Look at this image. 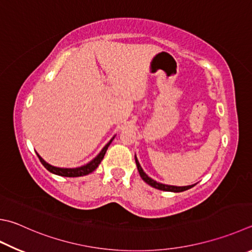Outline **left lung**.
Masks as SVG:
<instances>
[{"label":"left lung","mask_w":252,"mask_h":252,"mask_svg":"<svg viewBox=\"0 0 252 252\" xmlns=\"http://www.w3.org/2000/svg\"><path fill=\"white\" fill-rule=\"evenodd\" d=\"M135 163H136V166H138V171L140 173V176L142 177V180H143L145 183H148L150 186H152L157 189H161V190H165V191H174V193H180V191H184V190L189 189L193 186H195V185H189V186H181L180 187V186H171V185L161 184V183H158L157 181L152 180V178L146 175V174L143 172V170H142V167H141L136 157H135Z\"/></svg>","instance_id":"1"}]
</instances>
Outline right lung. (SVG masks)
<instances>
[{
  "instance_id": "1",
  "label": "right lung",
  "mask_w": 252,
  "mask_h": 252,
  "mask_svg": "<svg viewBox=\"0 0 252 252\" xmlns=\"http://www.w3.org/2000/svg\"><path fill=\"white\" fill-rule=\"evenodd\" d=\"M113 140V139H112ZM111 140V141H112ZM111 141L109 142V143L104 146V148L102 149L101 152H100L97 157H95L93 161L89 162L88 164H86V165L84 166H80V167H77V168H61V167H55L53 165H50V164L46 163L44 161V159L39 157V155L37 154V157L39 158L40 163L43 164V165L46 167V170H48L50 173H54L56 174V175H59V176H66V177H78V176H84V175H87V174H89L91 172H94L95 168L98 167V165L100 164V162L102 161V158L104 157V154H106L107 150L109 148V145H110Z\"/></svg>"
}]
</instances>
